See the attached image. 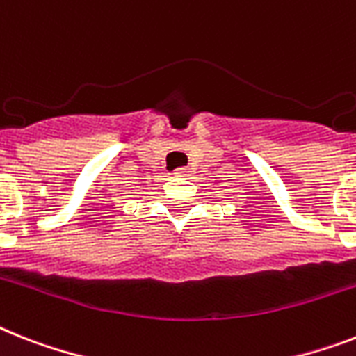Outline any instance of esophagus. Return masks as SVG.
Returning <instances> with one entry per match:
<instances>
[{"mask_svg":"<svg viewBox=\"0 0 356 356\" xmlns=\"http://www.w3.org/2000/svg\"><path fill=\"white\" fill-rule=\"evenodd\" d=\"M173 173H175V177H188V175H190V172H188L186 168H179Z\"/></svg>","mask_w":356,"mask_h":356,"instance_id":"obj_1","label":"esophagus"}]
</instances>
